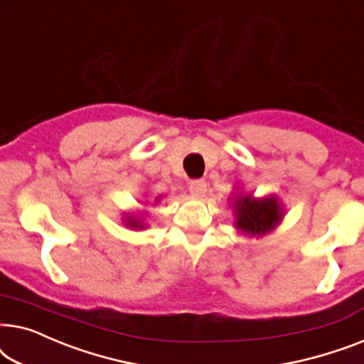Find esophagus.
<instances>
[{
  "mask_svg": "<svg viewBox=\"0 0 364 364\" xmlns=\"http://www.w3.org/2000/svg\"><path fill=\"white\" fill-rule=\"evenodd\" d=\"M189 193L194 198H203L204 193H206V181L203 180H194L189 183Z\"/></svg>",
  "mask_w": 364,
  "mask_h": 364,
  "instance_id": "esophagus-1",
  "label": "esophagus"
}]
</instances>
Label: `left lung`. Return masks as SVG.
Wrapping results in <instances>:
<instances>
[{
  "mask_svg": "<svg viewBox=\"0 0 364 364\" xmlns=\"http://www.w3.org/2000/svg\"><path fill=\"white\" fill-rule=\"evenodd\" d=\"M234 228L249 237H264L282 223L284 204L275 194L255 198L252 193H235L231 198Z\"/></svg>",
  "mask_w": 364,
  "mask_h": 364,
  "instance_id": "8db88e82",
  "label": "left lung"
}]
</instances>
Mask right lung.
<instances>
[{
  "label": "right lung",
  "mask_w": 364,
  "mask_h": 364,
  "mask_svg": "<svg viewBox=\"0 0 364 364\" xmlns=\"http://www.w3.org/2000/svg\"><path fill=\"white\" fill-rule=\"evenodd\" d=\"M155 203H160V196L155 198ZM124 224L125 228L132 229V231H141V229L148 228L145 221H143V214H125Z\"/></svg>",
  "instance_id": "right-lung-1"
}]
</instances>
